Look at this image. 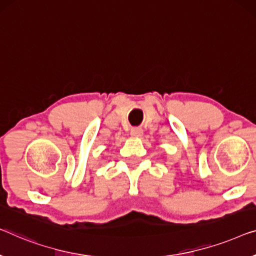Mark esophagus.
<instances>
[{
    "instance_id": "34e87169",
    "label": "esophagus",
    "mask_w": 256,
    "mask_h": 256,
    "mask_svg": "<svg viewBox=\"0 0 256 256\" xmlns=\"http://www.w3.org/2000/svg\"><path fill=\"white\" fill-rule=\"evenodd\" d=\"M130 134H132V136H142L143 130H142V129H140V128L135 127V128H132V129H130Z\"/></svg>"
}]
</instances>
